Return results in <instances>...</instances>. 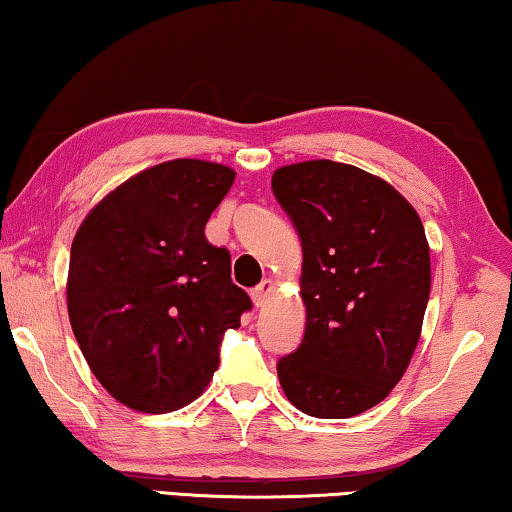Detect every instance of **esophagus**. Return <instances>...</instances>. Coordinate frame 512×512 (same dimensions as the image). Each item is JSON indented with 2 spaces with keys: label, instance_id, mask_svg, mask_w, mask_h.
I'll return each instance as SVG.
<instances>
[{
  "label": "esophagus",
  "instance_id": "1",
  "mask_svg": "<svg viewBox=\"0 0 512 512\" xmlns=\"http://www.w3.org/2000/svg\"><path fill=\"white\" fill-rule=\"evenodd\" d=\"M274 290V283L270 279H265L258 283V286L251 290V300H254L256 306H263L267 302V297H270V293Z\"/></svg>",
  "mask_w": 512,
  "mask_h": 512
}]
</instances>
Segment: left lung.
<instances>
[{
    "instance_id": "1",
    "label": "left lung",
    "mask_w": 512,
    "mask_h": 512,
    "mask_svg": "<svg viewBox=\"0 0 512 512\" xmlns=\"http://www.w3.org/2000/svg\"><path fill=\"white\" fill-rule=\"evenodd\" d=\"M272 192L302 240V343L277 361L297 410L348 419L389 396L419 343L430 249L416 210L352 164L274 171Z\"/></svg>"
}]
</instances>
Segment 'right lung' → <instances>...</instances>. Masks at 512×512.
I'll return each instance as SVG.
<instances>
[{
  "label": "right lung",
  "instance_id": "right-lung-1",
  "mask_svg": "<svg viewBox=\"0 0 512 512\" xmlns=\"http://www.w3.org/2000/svg\"><path fill=\"white\" fill-rule=\"evenodd\" d=\"M233 169L171 160L105 196L70 247L68 316L93 375L146 414L199 398L229 329L251 309L231 279V254L206 240V222Z\"/></svg>",
  "mask_w": 512,
  "mask_h": 512
}]
</instances>
